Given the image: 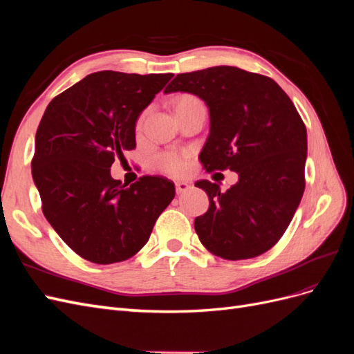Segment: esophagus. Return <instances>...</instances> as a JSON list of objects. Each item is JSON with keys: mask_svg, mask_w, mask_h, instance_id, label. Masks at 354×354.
<instances>
[{"mask_svg": "<svg viewBox=\"0 0 354 354\" xmlns=\"http://www.w3.org/2000/svg\"><path fill=\"white\" fill-rule=\"evenodd\" d=\"M190 189V185L186 183V181H176V192L178 195L185 194V192H187Z\"/></svg>", "mask_w": 354, "mask_h": 354, "instance_id": "34e87169", "label": "esophagus"}]
</instances>
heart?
<instances>
[{
  "mask_svg": "<svg viewBox=\"0 0 354 354\" xmlns=\"http://www.w3.org/2000/svg\"><path fill=\"white\" fill-rule=\"evenodd\" d=\"M198 102H201V100L194 97V95H185V97L180 99L177 106L198 103ZM143 116H145V113L138 118L137 125L142 124ZM189 159H190L189 153H186L185 151H180V149H168V151H164L159 155H156L155 162H156V167L162 171V173H165L168 176L178 177V176H183L189 169Z\"/></svg>",
  "mask_w": 354,
  "mask_h": 354,
  "instance_id": "heart-1",
  "label": "heart"
}]
</instances>
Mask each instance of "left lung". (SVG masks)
I'll return each mask as SVG.
<instances>
[{
  "instance_id": "obj_1",
  "label": "left lung",
  "mask_w": 354,
  "mask_h": 354,
  "mask_svg": "<svg viewBox=\"0 0 354 354\" xmlns=\"http://www.w3.org/2000/svg\"><path fill=\"white\" fill-rule=\"evenodd\" d=\"M196 94L208 104L209 137L199 155L207 173L236 171L226 192L196 181L209 198L195 218L205 248L226 260L254 259L282 238L306 187L307 131L292 100L272 78L233 66L178 73L165 93Z\"/></svg>"
}]
</instances>
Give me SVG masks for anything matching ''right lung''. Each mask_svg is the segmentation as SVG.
Returning a JSON list of instances; mask_svg holds the SVG:
<instances>
[{
  "instance_id": "right-lung-1",
  "label": "right lung",
  "mask_w": 354,
  "mask_h": 354,
  "mask_svg": "<svg viewBox=\"0 0 354 354\" xmlns=\"http://www.w3.org/2000/svg\"><path fill=\"white\" fill-rule=\"evenodd\" d=\"M173 73L102 71L56 95L35 136L32 177L48 223L84 260L112 264L131 259L173 201L160 176L127 186L111 177L116 159L136 147V121Z\"/></svg>"
}]
</instances>
